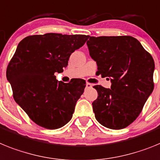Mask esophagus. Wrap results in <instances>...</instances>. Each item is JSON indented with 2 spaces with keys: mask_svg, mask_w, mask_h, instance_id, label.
<instances>
[{
  "mask_svg": "<svg viewBox=\"0 0 160 160\" xmlns=\"http://www.w3.org/2000/svg\"><path fill=\"white\" fill-rule=\"evenodd\" d=\"M92 86V84H91V83H87L86 84V88H91Z\"/></svg>",
  "mask_w": 160,
  "mask_h": 160,
  "instance_id": "34e87169",
  "label": "esophagus"
}]
</instances>
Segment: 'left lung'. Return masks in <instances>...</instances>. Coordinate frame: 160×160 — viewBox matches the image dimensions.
Segmentation results:
<instances>
[{"label":"left lung","mask_w":160,"mask_h":160,"mask_svg":"<svg viewBox=\"0 0 160 160\" xmlns=\"http://www.w3.org/2000/svg\"><path fill=\"white\" fill-rule=\"evenodd\" d=\"M90 56L97 75L111 80V88L95 85L98 97L92 102L95 118L112 130L126 128L135 121L154 89L155 62L131 36L88 37Z\"/></svg>","instance_id":"1"}]
</instances>
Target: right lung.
I'll return each instance as SVG.
<instances>
[{
	"label": "right lung",
	"mask_w": 160,
	"mask_h": 160,
	"mask_svg": "<svg viewBox=\"0 0 160 160\" xmlns=\"http://www.w3.org/2000/svg\"><path fill=\"white\" fill-rule=\"evenodd\" d=\"M88 35L48 33L27 36L19 42L6 70L13 97L38 126L59 129L72 119L76 101L84 92V80L58 81L72 52Z\"/></svg>",
	"instance_id": "add662e5"
}]
</instances>
